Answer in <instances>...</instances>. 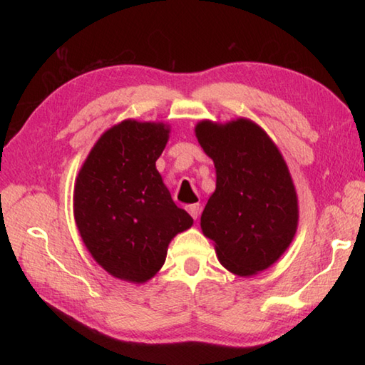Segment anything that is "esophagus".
Wrapping results in <instances>:
<instances>
[{"label": "esophagus", "instance_id": "34e87169", "mask_svg": "<svg viewBox=\"0 0 365 365\" xmlns=\"http://www.w3.org/2000/svg\"><path fill=\"white\" fill-rule=\"evenodd\" d=\"M187 210H188V213L191 215L192 220H197V218H199V212H200L199 204H191V205H188Z\"/></svg>", "mask_w": 365, "mask_h": 365}]
</instances>
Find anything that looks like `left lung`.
<instances>
[{"instance_id": "left-lung-1", "label": "left lung", "mask_w": 365, "mask_h": 365, "mask_svg": "<svg viewBox=\"0 0 365 365\" xmlns=\"http://www.w3.org/2000/svg\"><path fill=\"white\" fill-rule=\"evenodd\" d=\"M196 138L215 163L216 190L200 216L224 268L252 276L281 257L298 227V196L276 144L257 123L200 120Z\"/></svg>"}]
</instances>
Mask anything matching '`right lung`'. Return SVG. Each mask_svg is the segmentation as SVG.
I'll return each mask as SVG.
<instances>
[{"mask_svg": "<svg viewBox=\"0 0 365 365\" xmlns=\"http://www.w3.org/2000/svg\"><path fill=\"white\" fill-rule=\"evenodd\" d=\"M169 131L163 122L122 120L98 138L76 177L73 215L83 243L122 281L152 279L170 240L192 226L155 166Z\"/></svg>", "mask_w": 365, "mask_h": 365, "instance_id": "obj_1", "label": "right lung"}]
</instances>
